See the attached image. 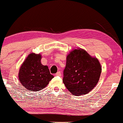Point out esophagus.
I'll use <instances>...</instances> for the list:
<instances>
[{"label": "esophagus", "instance_id": "obj_1", "mask_svg": "<svg viewBox=\"0 0 123 123\" xmlns=\"http://www.w3.org/2000/svg\"><path fill=\"white\" fill-rule=\"evenodd\" d=\"M55 75H57V76H61V73L60 71H58V72H57L56 74H55Z\"/></svg>", "mask_w": 123, "mask_h": 123}]
</instances>
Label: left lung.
Returning a JSON list of instances; mask_svg holds the SVG:
<instances>
[{
	"mask_svg": "<svg viewBox=\"0 0 123 123\" xmlns=\"http://www.w3.org/2000/svg\"><path fill=\"white\" fill-rule=\"evenodd\" d=\"M102 66L98 59L82 48L71 50L66 57L63 82L74 95L88 93L98 83Z\"/></svg>",
	"mask_w": 123,
	"mask_h": 123,
	"instance_id": "8db88e82",
	"label": "left lung"
}]
</instances>
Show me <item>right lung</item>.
Segmentation results:
<instances>
[{"label": "right lung", "mask_w": 123, "mask_h": 123, "mask_svg": "<svg viewBox=\"0 0 123 123\" xmlns=\"http://www.w3.org/2000/svg\"><path fill=\"white\" fill-rule=\"evenodd\" d=\"M40 54L32 53L28 55L18 71L20 82L29 91H38L45 88L54 76L48 66L41 63Z\"/></svg>", "instance_id": "1"}]
</instances>
